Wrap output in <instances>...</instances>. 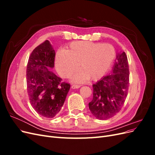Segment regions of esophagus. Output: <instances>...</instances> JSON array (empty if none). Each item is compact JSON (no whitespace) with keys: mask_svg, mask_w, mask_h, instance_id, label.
Segmentation results:
<instances>
[{"mask_svg":"<svg viewBox=\"0 0 155 155\" xmlns=\"http://www.w3.org/2000/svg\"><path fill=\"white\" fill-rule=\"evenodd\" d=\"M79 87H81V85H72V88H79Z\"/></svg>","mask_w":155,"mask_h":155,"instance_id":"esophagus-1","label":"esophagus"}]
</instances>
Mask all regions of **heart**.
Returning a JSON list of instances; mask_svg holds the SVG:
<instances>
[{
	"label": "heart",
	"mask_w": 155,
	"mask_h": 155,
	"mask_svg": "<svg viewBox=\"0 0 155 155\" xmlns=\"http://www.w3.org/2000/svg\"><path fill=\"white\" fill-rule=\"evenodd\" d=\"M116 58L114 46L104 43L77 41L66 50H59L55 55V67L62 78H67L78 70L72 80L81 83L87 79L96 81L104 77Z\"/></svg>",
	"instance_id": "heart-1"
}]
</instances>
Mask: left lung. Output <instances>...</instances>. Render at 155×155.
Returning a JSON list of instances; mask_svg holds the SVG:
<instances>
[{
    "label": "left lung",
    "instance_id": "8db88e82",
    "mask_svg": "<svg viewBox=\"0 0 155 155\" xmlns=\"http://www.w3.org/2000/svg\"><path fill=\"white\" fill-rule=\"evenodd\" d=\"M129 85V64L124 51L117 55L110 74L92 85L93 98L88 107L93 116L104 120L119 112L127 96Z\"/></svg>",
    "mask_w": 155,
    "mask_h": 155
}]
</instances>
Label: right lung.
<instances>
[{"instance_id": "right-lung-1", "label": "right lung", "mask_w": 155, "mask_h": 155, "mask_svg": "<svg viewBox=\"0 0 155 155\" xmlns=\"http://www.w3.org/2000/svg\"><path fill=\"white\" fill-rule=\"evenodd\" d=\"M55 50L46 40L33 50L26 68L27 92L31 105L41 116L52 118L61 109L70 85L61 82L50 70L54 67Z\"/></svg>"}]
</instances>
